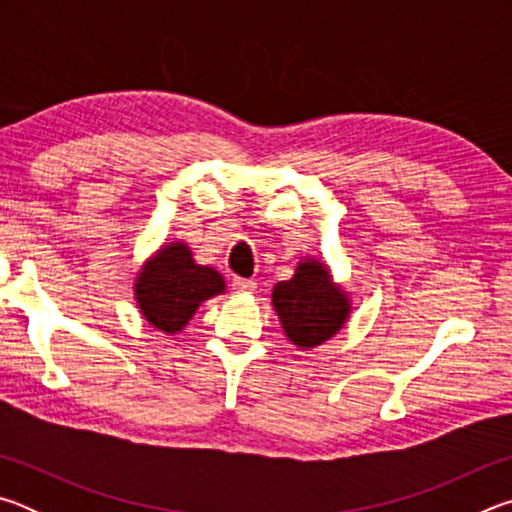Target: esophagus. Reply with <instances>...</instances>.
Wrapping results in <instances>:
<instances>
[{"instance_id":"34e87169","label":"esophagus","mask_w":512,"mask_h":512,"mask_svg":"<svg viewBox=\"0 0 512 512\" xmlns=\"http://www.w3.org/2000/svg\"><path fill=\"white\" fill-rule=\"evenodd\" d=\"M232 289L239 293H253L257 289V282L248 280V277H235V280H232Z\"/></svg>"}]
</instances>
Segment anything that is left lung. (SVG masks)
Returning a JSON list of instances; mask_svg holds the SVG:
<instances>
[{
    "mask_svg": "<svg viewBox=\"0 0 512 512\" xmlns=\"http://www.w3.org/2000/svg\"><path fill=\"white\" fill-rule=\"evenodd\" d=\"M348 296L336 287L327 266L307 259L296 275L273 287V307L280 316L284 334L302 350L325 343L343 327L350 314Z\"/></svg>",
    "mask_w": 512,
    "mask_h": 512,
    "instance_id": "obj_1",
    "label": "left lung"
}]
</instances>
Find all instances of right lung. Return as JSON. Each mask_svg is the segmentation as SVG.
I'll use <instances>...</instances> for the list:
<instances>
[{
	"label": "right lung",
	"instance_id": "add662e5",
	"mask_svg": "<svg viewBox=\"0 0 512 512\" xmlns=\"http://www.w3.org/2000/svg\"><path fill=\"white\" fill-rule=\"evenodd\" d=\"M223 277L192 259L185 244L164 246L142 268L135 282V298L144 318L162 332H180L203 300L223 293Z\"/></svg>",
	"mask_w": 512,
	"mask_h": 512
}]
</instances>
